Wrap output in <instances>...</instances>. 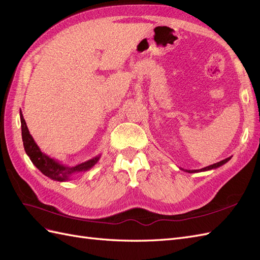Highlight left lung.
Listing matches in <instances>:
<instances>
[{
	"label": "left lung",
	"mask_w": 260,
	"mask_h": 260,
	"mask_svg": "<svg viewBox=\"0 0 260 260\" xmlns=\"http://www.w3.org/2000/svg\"><path fill=\"white\" fill-rule=\"evenodd\" d=\"M231 157H232V156H231ZM231 157H228V158H225V159H223V160H221V161L216 162V164H214V165H210V166L204 167V168H202V169H196V170H187V169H183V168H181V169H182V170L185 171V172H188V174H194V172H202V171H208V170H212V169H216V168H218V167H220V166H222V165H224L225 162H228V161H229V160L231 159Z\"/></svg>",
	"instance_id": "left-lung-1"
}]
</instances>
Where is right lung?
Instances as JSON below:
<instances>
[{
    "instance_id": "obj_1",
    "label": "right lung",
    "mask_w": 260,
    "mask_h": 260,
    "mask_svg": "<svg viewBox=\"0 0 260 260\" xmlns=\"http://www.w3.org/2000/svg\"><path fill=\"white\" fill-rule=\"evenodd\" d=\"M20 122H21V137H22L23 147H25L26 154L29 156L30 160L32 161L35 166L40 170L44 176L49 177L52 180L59 181V182L68 181L75 175L79 174V172H85L90 170L101 158V154H100L89 160L81 162L79 165H76V166H66V165H62L56 159L51 158L50 156L41 152L40 147L37 145L32 136L30 135L21 111H20Z\"/></svg>"
}]
</instances>
